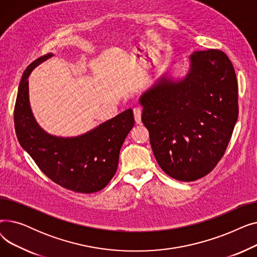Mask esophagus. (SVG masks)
<instances>
[{"label": "esophagus", "instance_id": "obj_1", "mask_svg": "<svg viewBox=\"0 0 257 257\" xmlns=\"http://www.w3.org/2000/svg\"><path fill=\"white\" fill-rule=\"evenodd\" d=\"M133 114L134 118H136V123L141 124L142 123V109L140 107H136L133 109Z\"/></svg>", "mask_w": 257, "mask_h": 257}]
</instances>
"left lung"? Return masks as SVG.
<instances>
[{"instance_id":"8db88e82","label":"left lung","mask_w":257,"mask_h":257,"mask_svg":"<svg viewBox=\"0 0 257 257\" xmlns=\"http://www.w3.org/2000/svg\"><path fill=\"white\" fill-rule=\"evenodd\" d=\"M179 80L167 75L140 98L159 167L179 181L206 176L224 155L238 116L233 65L220 50L197 51Z\"/></svg>"}]
</instances>
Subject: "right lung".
I'll return each mask as SVG.
<instances>
[{
    "label": "right lung",
    "mask_w": 257,
    "mask_h": 257,
    "mask_svg": "<svg viewBox=\"0 0 257 257\" xmlns=\"http://www.w3.org/2000/svg\"><path fill=\"white\" fill-rule=\"evenodd\" d=\"M52 56L49 53L36 59L23 74L15 107L18 140L52 181L77 193L99 192L116 172L120 148L134 126L132 109L129 108L79 137L51 136L33 116L28 78L35 66Z\"/></svg>",
    "instance_id": "1"
}]
</instances>
